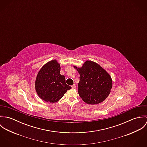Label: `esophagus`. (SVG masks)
Wrapping results in <instances>:
<instances>
[{"label": "esophagus", "instance_id": "1", "mask_svg": "<svg viewBox=\"0 0 147 147\" xmlns=\"http://www.w3.org/2000/svg\"><path fill=\"white\" fill-rule=\"evenodd\" d=\"M76 88V86L75 84H74V85H72V89H75Z\"/></svg>", "mask_w": 147, "mask_h": 147}]
</instances>
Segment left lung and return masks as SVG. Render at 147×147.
Here are the masks:
<instances>
[{"mask_svg": "<svg viewBox=\"0 0 147 147\" xmlns=\"http://www.w3.org/2000/svg\"><path fill=\"white\" fill-rule=\"evenodd\" d=\"M80 74L78 93L89 105L103 102L109 95L113 82L109 73L98 64L86 61L82 67L74 65Z\"/></svg>", "mask_w": 147, "mask_h": 147, "instance_id": "left-lung-1", "label": "left lung"}]
</instances>
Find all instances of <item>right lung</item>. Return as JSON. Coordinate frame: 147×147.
I'll return each instance as SVG.
<instances>
[{
	"mask_svg": "<svg viewBox=\"0 0 147 147\" xmlns=\"http://www.w3.org/2000/svg\"><path fill=\"white\" fill-rule=\"evenodd\" d=\"M60 69L59 63L54 59L46 63L38 72L35 81L36 90L46 102H58L71 88L65 83V76L60 74Z\"/></svg>",
	"mask_w": 147,
	"mask_h": 147,
	"instance_id": "obj_1",
	"label": "right lung"
}]
</instances>
